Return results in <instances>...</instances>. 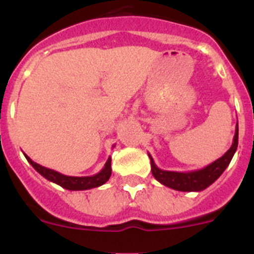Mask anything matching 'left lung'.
<instances>
[{
	"mask_svg": "<svg viewBox=\"0 0 254 254\" xmlns=\"http://www.w3.org/2000/svg\"><path fill=\"white\" fill-rule=\"evenodd\" d=\"M238 147V123L235 127V134L233 138V143L230 149L225 154L211 163L207 167L199 170H192V172H170V170L159 169L154 159L149 154L150 161H151V173L155 179L160 182L161 185L167 186L176 190L182 192H199L203 190L214 183L217 178L224 173L228 165L232 161L235 151Z\"/></svg>",
	"mask_w": 254,
	"mask_h": 254,
	"instance_id": "obj_1",
	"label": "left lung"
}]
</instances>
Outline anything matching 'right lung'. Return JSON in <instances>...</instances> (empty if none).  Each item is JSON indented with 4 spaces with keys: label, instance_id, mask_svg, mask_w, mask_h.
I'll return each instance as SVG.
<instances>
[{
    "label": "right lung",
    "instance_id": "obj_1",
    "mask_svg": "<svg viewBox=\"0 0 254 254\" xmlns=\"http://www.w3.org/2000/svg\"><path fill=\"white\" fill-rule=\"evenodd\" d=\"M25 155V154H24ZM26 160L31 164V167L34 168L40 176H43L44 178L48 179V181L53 182L56 185L61 186L62 188H66L68 190H91V188L99 187L103 186L108 179L111 178L112 174V159L108 158L107 163H105L104 168L100 170L98 174L90 177H71V176H64V174H61V173L56 172L53 169H49V168L42 167L38 163L31 160L28 155H25Z\"/></svg>",
    "mask_w": 254,
    "mask_h": 254
}]
</instances>
